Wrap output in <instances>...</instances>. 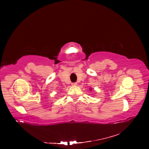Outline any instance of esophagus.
Segmentation results:
<instances>
[{
    "mask_svg": "<svg viewBox=\"0 0 149 149\" xmlns=\"http://www.w3.org/2000/svg\"><path fill=\"white\" fill-rule=\"evenodd\" d=\"M77 83H73L72 84V86H77Z\"/></svg>",
    "mask_w": 149,
    "mask_h": 149,
    "instance_id": "34e87169",
    "label": "esophagus"
}]
</instances>
